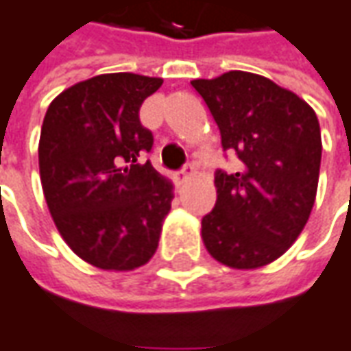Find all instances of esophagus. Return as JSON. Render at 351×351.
<instances>
[{
	"mask_svg": "<svg viewBox=\"0 0 351 351\" xmlns=\"http://www.w3.org/2000/svg\"><path fill=\"white\" fill-rule=\"evenodd\" d=\"M191 176H193V166H185L183 170H181V176H180V185H183V183H187V181L191 180Z\"/></svg>",
	"mask_w": 351,
	"mask_h": 351,
	"instance_id": "esophagus-1",
	"label": "esophagus"
}]
</instances>
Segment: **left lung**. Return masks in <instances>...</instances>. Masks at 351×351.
<instances>
[{"mask_svg":"<svg viewBox=\"0 0 351 351\" xmlns=\"http://www.w3.org/2000/svg\"><path fill=\"white\" fill-rule=\"evenodd\" d=\"M191 86L214 116L223 151H235L243 164L235 173L216 171V206L202 217L204 246L227 267H263L291 248L315 202V110L269 78L243 70Z\"/></svg>","mask_w":351,"mask_h":351,"instance_id":"1","label":"left lung"}]
</instances>
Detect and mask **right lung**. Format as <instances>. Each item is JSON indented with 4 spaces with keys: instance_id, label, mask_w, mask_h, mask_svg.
Listing matches in <instances>:
<instances>
[{
    "instance_id": "right-lung-1",
    "label": "right lung",
    "mask_w": 351,
    "mask_h": 351,
    "mask_svg": "<svg viewBox=\"0 0 351 351\" xmlns=\"http://www.w3.org/2000/svg\"><path fill=\"white\" fill-rule=\"evenodd\" d=\"M162 78L132 72L78 82L51 101L40 135V178L53 221L84 262L132 271L151 260L173 187L139 154L152 134L139 108Z\"/></svg>"
}]
</instances>
